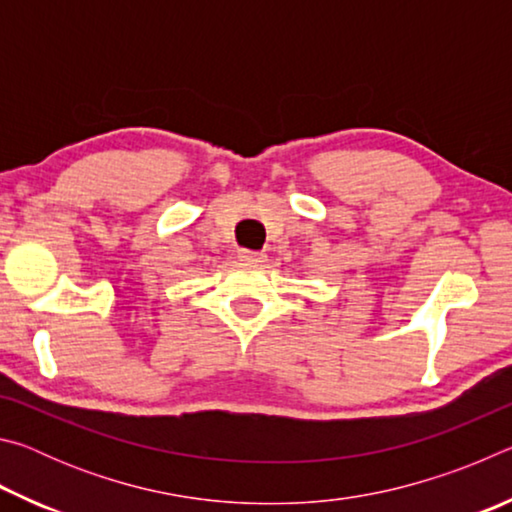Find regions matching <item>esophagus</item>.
Returning a JSON list of instances; mask_svg holds the SVG:
<instances>
[{"mask_svg":"<svg viewBox=\"0 0 512 512\" xmlns=\"http://www.w3.org/2000/svg\"><path fill=\"white\" fill-rule=\"evenodd\" d=\"M239 259L241 262H248V264H259L264 262V253H259V250H250V248H239Z\"/></svg>","mask_w":512,"mask_h":512,"instance_id":"obj_1","label":"esophagus"}]
</instances>
